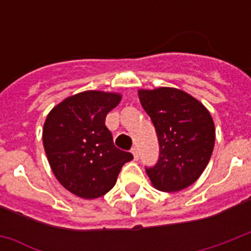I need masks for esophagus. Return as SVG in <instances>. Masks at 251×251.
I'll return each mask as SVG.
<instances>
[{"mask_svg": "<svg viewBox=\"0 0 251 251\" xmlns=\"http://www.w3.org/2000/svg\"><path fill=\"white\" fill-rule=\"evenodd\" d=\"M131 152H133V155H134V159H135V160H138V157H139V152H138L137 147H133V149H131Z\"/></svg>", "mask_w": 251, "mask_h": 251, "instance_id": "1", "label": "esophagus"}]
</instances>
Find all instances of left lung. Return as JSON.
Returning <instances> with one entry per match:
<instances>
[{"mask_svg": "<svg viewBox=\"0 0 251 251\" xmlns=\"http://www.w3.org/2000/svg\"><path fill=\"white\" fill-rule=\"evenodd\" d=\"M139 100L159 141V159L146 167L151 182L161 191L190 186L207 167L215 145V125L203 104L177 88L141 90Z\"/></svg>", "mask_w": 251, "mask_h": 251, "instance_id": "1", "label": "left lung"}]
</instances>
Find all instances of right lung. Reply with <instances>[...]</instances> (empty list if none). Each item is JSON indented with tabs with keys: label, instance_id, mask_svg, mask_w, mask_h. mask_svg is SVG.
I'll list each match as a JSON object with an SVG mask.
<instances>
[{
	"label": "right lung",
	"instance_id": "right-lung-1",
	"mask_svg": "<svg viewBox=\"0 0 251 251\" xmlns=\"http://www.w3.org/2000/svg\"><path fill=\"white\" fill-rule=\"evenodd\" d=\"M117 94L86 91L54 106L43 129L44 150L56 178L84 199L101 197L114 186L122 165L133 155L117 149L105 126Z\"/></svg>",
	"mask_w": 251,
	"mask_h": 251
}]
</instances>
